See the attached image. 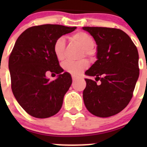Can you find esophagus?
<instances>
[{"instance_id":"esophagus-1","label":"esophagus","mask_w":147,"mask_h":147,"mask_svg":"<svg viewBox=\"0 0 147 147\" xmlns=\"http://www.w3.org/2000/svg\"><path fill=\"white\" fill-rule=\"evenodd\" d=\"M77 78H78L77 76H75V75H72V80H74V81H75V80H76Z\"/></svg>"}]
</instances>
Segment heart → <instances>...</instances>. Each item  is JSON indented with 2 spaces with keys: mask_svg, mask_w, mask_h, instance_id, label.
<instances>
[{
  "mask_svg": "<svg viewBox=\"0 0 147 147\" xmlns=\"http://www.w3.org/2000/svg\"><path fill=\"white\" fill-rule=\"evenodd\" d=\"M71 41L79 44L84 49L85 55L90 56L93 54L92 49L94 46V40L89 34L85 32H79L75 33L70 37ZM65 40L63 37H59L56 40L54 44V53L58 60L61 61L65 57ZM63 69L73 75L80 74V73L88 67V62L86 59L73 62L66 61L62 65Z\"/></svg>",
  "mask_w": 147,
  "mask_h": 147,
  "instance_id": "heart-1",
  "label": "heart"
}]
</instances>
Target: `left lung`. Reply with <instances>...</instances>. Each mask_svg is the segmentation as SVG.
<instances>
[{"label":"left lung","instance_id":"left-lung-1","mask_svg":"<svg viewBox=\"0 0 147 147\" xmlns=\"http://www.w3.org/2000/svg\"><path fill=\"white\" fill-rule=\"evenodd\" d=\"M94 38L97 60L85 72L96 81L85 79V107L90 113L106 118L119 113L130 102L139 76L138 52L122 30L106 27H82Z\"/></svg>","mask_w":147,"mask_h":147}]
</instances>
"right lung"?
Here are the masks:
<instances>
[{
	"mask_svg": "<svg viewBox=\"0 0 147 147\" xmlns=\"http://www.w3.org/2000/svg\"><path fill=\"white\" fill-rule=\"evenodd\" d=\"M76 27L61 25L36 26L19 36L9 59L12 93L19 105L33 117L45 119L62 107L64 96L72 83L71 74L63 72L54 53V44ZM49 72L58 74L54 81Z\"/></svg>",
	"mask_w": 147,
	"mask_h": 147,
	"instance_id": "right-lung-1",
	"label": "right lung"
}]
</instances>
